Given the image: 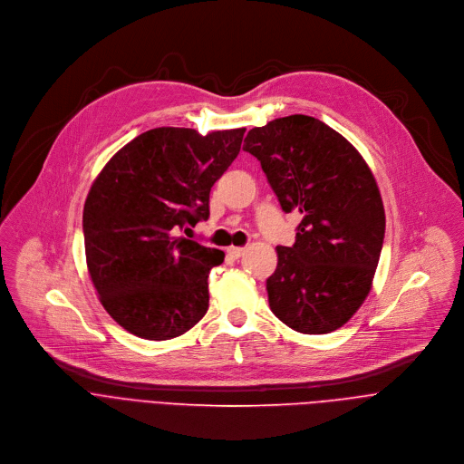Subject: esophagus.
Wrapping results in <instances>:
<instances>
[{
  "label": "esophagus",
  "instance_id": "1",
  "mask_svg": "<svg viewBox=\"0 0 464 464\" xmlns=\"http://www.w3.org/2000/svg\"><path fill=\"white\" fill-rule=\"evenodd\" d=\"M244 251H246V247H237V246H231V247H227V253H229L233 258H238V256H242V255H244Z\"/></svg>",
  "mask_w": 464,
  "mask_h": 464
}]
</instances>
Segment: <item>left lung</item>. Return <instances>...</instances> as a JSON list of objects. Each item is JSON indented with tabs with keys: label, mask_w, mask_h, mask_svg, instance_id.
Here are the masks:
<instances>
[{
	"label": "left lung",
	"mask_w": 464,
	"mask_h": 464,
	"mask_svg": "<svg viewBox=\"0 0 464 464\" xmlns=\"http://www.w3.org/2000/svg\"><path fill=\"white\" fill-rule=\"evenodd\" d=\"M285 213H299L295 244L277 247L266 281L272 312L301 334L343 326L371 292L385 233L376 179L362 154L315 117L288 115L247 131Z\"/></svg>",
	"instance_id": "8db88e82"
}]
</instances>
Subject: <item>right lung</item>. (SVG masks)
<instances>
[{
	"mask_svg": "<svg viewBox=\"0 0 464 464\" xmlns=\"http://www.w3.org/2000/svg\"><path fill=\"white\" fill-rule=\"evenodd\" d=\"M244 131L152 128L95 178L82 215L86 264L104 310L130 334L172 340L206 315L208 277L226 255L178 233L209 218L211 187Z\"/></svg>",
	"mask_w": 464,
	"mask_h": 464,
	"instance_id": "right-lung-1",
	"label": "right lung"
}]
</instances>
